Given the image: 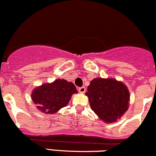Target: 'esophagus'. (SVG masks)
<instances>
[{
	"label": "esophagus",
	"mask_w": 156,
	"mask_h": 156,
	"mask_svg": "<svg viewBox=\"0 0 156 156\" xmlns=\"http://www.w3.org/2000/svg\"><path fill=\"white\" fill-rule=\"evenodd\" d=\"M78 92L80 93H84L86 92V88L84 87H80V88H78Z\"/></svg>",
	"instance_id": "34e87169"
}]
</instances>
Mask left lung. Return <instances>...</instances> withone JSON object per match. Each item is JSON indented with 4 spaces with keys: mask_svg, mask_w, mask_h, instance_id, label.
Here are the masks:
<instances>
[{
    "mask_svg": "<svg viewBox=\"0 0 156 156\" xmlns=\"http://www.w3.org/2000/svg\"><path fill=\"white\" fill-rule=\"evenodd\" d=\"M87 91L91 108L105 122L117 121L128 110L129 92L122 82L112 78H94Z\"/></svg>",
    "mask_w": 156,
    "mask_h": 156,
    "instance_id": "1",
    "label": "left lung"
}]
</instances>
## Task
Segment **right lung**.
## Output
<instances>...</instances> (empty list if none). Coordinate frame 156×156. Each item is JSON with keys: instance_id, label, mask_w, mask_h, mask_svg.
Returning <instances> with one entry per match:
<instances>
[{"instance_id": "add662e5", "label": "right lung", "mask_w": 156, "mask_h": 156, "mask_svg": "<svg viewBox=\"0 0 156 156\" xmlns=\"http://www.w3.org/2000/svg\"><path fill=\"white\" fill-rule=\"evenodd\" d=\"M77 93L71 82L57 79L52 83H44L32 92L31 98L37 108L45 114H54L68 104L71 96Z\"/></svg>"}]
</instances>
